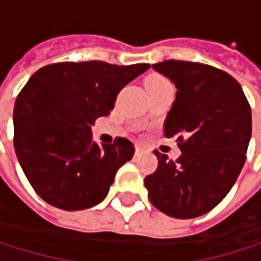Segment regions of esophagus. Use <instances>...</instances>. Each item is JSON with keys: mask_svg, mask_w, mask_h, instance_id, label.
<instances>
[{"mask_svg": "<svg viewBox=\"0 0 261 261\" xmlns=\"http://www.w3.org/2000/svg\"><path fill=\"white\" fill-rule=\"evenodd\" d=\"M141 152H142V147H139V145H138V147H136V155H139Z\"/></svg>", "mask_w": 261, "mask_h": 261, "instance_id": "1", "label": "esophagus"}]
</instances>
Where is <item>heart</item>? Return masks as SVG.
<instances>
[{
    "label": "heart",
    "instance_id": "obj_1",
    "mask_svg": "<svg viewBox=\"0 0 261 261\" xmlns=\"http://www.w3.org/2000/svg\"><path fill=\"white\" fill-rule=\"evenodd\" d=\"M166 84H170V83H169L164 76L156 75V73L148 75L147 80H145V87H147V91H148V92H150V91H155V89H158V87H161V86H166ZM142 120H144V117H142Z\"/></svg>",
    "mask_w": 261,
    "mask_h": 261
}]
</instances>
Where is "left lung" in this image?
Listing matches in <instances>:
<instances>
[{"label": "left lung", "mask_w": 261, "mask_h": 261, "mask_svg": "<svg viewBox=\"0 0 261 261\" xmlns=\"http://www.w3.org/2000/svg\"><path fill=\"white\" fill-rule=\"evenodd\" d=\"M177 87L164 122L181 155L155 152L158 169L145 177L148 199L167 216L191 219L213 210L232 189L246 161L252 114L240 83L216 67L163 61L152 65Z\"/></svg>", "instance_id": "obj_1"}]
</instances>
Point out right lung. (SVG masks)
Wrapping results in <instances>:
<instances>
[{
    "mask_svg": "<svg viewBox=\"0 0 261 261\" xmlns=\"http://www.w3.org/2000/svg\"><path fill=\"white\" fill-rule=\"evenodd\" d=\"M148 64L56 62L28 80L14 108V147L34 191L61 210L100 203L135 145L125 138L97 144L91 125L114 108L117 94Z\"/></svg>",
    "mask_w": 261,
    "mask_h": 261,
    "instance_id": "obj_1",
    "label": "right lung"
}]
</instances>
